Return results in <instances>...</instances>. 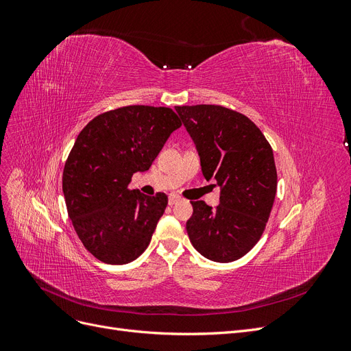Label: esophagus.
Masks as SVG:
<instances>
[{
	"instance_id": "34e87169",
	"label": "esophagus",
	"mask_w": 351,
	"mask_h": 351,
	"mask_svg": "<svg viewBox=\"0 0 351 351\" xmlns=\"http://www.w3.org/2000/svg\"><path fill=\"white\" fill-rule=\"evenodd\" d=\"M180 200H182V197H180V196H177V195H169V197H168V204L173 206V205L178 204Z\"/></svg>"
}]
</instances>
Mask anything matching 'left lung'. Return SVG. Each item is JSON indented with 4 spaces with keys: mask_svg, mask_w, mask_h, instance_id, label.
Segmentation results:
<instances>
[{
    "mask_svg": "<svg viewBox=\"0 0 351 351\" xmlns=\"http://www.w3.org/2000/svg\"><path fill=\"white\" fill-rule=\"evenodd\" d=\"M195 142L202 174L219 187V205L192 202L186 230L209 261L232 262L261 239L277 193L272 147L246 115L219 105L176 107Z\"/></svg>",
    "mask_w": 351,
    "mask_h": 351,
    "instance_id": "1",
    "label": "left lung"
}]
</instances>
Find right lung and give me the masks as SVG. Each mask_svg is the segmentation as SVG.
<instances>
[{"instance_id": "add662e5", "label": "right lung", "mask_w": 351, "mask_h": 351, "mask_svg": "<svg viewBox=\"0 0 351 351\" xmlns=\"http://www.w3.org/2000/svg\"><path fill=\"white\" fill-rule=\"evenodd\" d=\"M180 125L171 108L130 105L95 117L79 133L62 193L83 246L101 262L124 265L146 250L168 197L146 196L129 183L149 169Z\"/></svg>"}]
</instances>
